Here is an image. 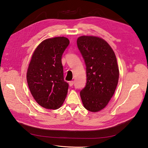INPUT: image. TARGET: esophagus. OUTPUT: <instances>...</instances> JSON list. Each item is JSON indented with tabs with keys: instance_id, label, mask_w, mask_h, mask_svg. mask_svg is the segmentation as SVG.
<instances>
[{
	"instance_id": "esophagus-1",
	"label": "esophagus",
	"mask_w": 148,
	"mask_h": 148,
	"mask_svg": "<svg viewBox=\"0 0 148 148\" xmlns=\"http://www.w3.org/2000/svg\"><path fill=\"white\" fill-rule=\"evenodd\" d=\"M74 81H73V80L72 81H70L69 82V85L70 86H72L74 85Z\"/></svg>"
}]
</instances>
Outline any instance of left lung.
<instances>
[{"mask_svg":"<svg viewBox=\"0 0 148 148\" xmlns=\"http://www.w3.org/2000/svg\"><path fill=\"white\" fill-rule=\"evenodd\" d=\"M77 45L86 65V84L80 95L84 107L97 112L105 108L118 82L119 69L115 54L101 38L82 36Z\"/></svg>","mask_w":148,"mask_h":148,"instance_id":"left-lung-1","label":"left lung"}]
</instances>
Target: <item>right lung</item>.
<instances>
[{
    "mask_svg": "<svg viewBox=\"0 0 148 148\" xmlns=\"http://www.w3.org/2000/svg\"><path fill=\"white\" fill-rule=\"evenodd\" d=\"M69 41L56 37L42 41L36 48L27 73L31 94L36 102L47 109L61 107L68 90L64 80L62 57Z\"/></svg>",
    "mask_w": 148,
    "mask_h": 148,
    "instance_id": "obj_1",
    "label": "right lung"
}]
</instances>
